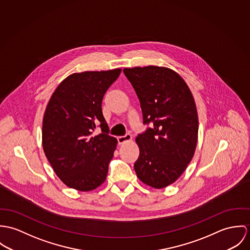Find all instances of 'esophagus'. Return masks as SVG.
<instances>
[{
	"label": "esophagus",
	"instance_id": "1",
	"mask_svg": "<svg viewBox=\"0 0 250 250\" xmlns=\"http://www.w3.org/2000/svg\"><path fill=\"white\" fill-rule=\"evenodd\" d=\"M117 139H118V143H119L120 145H122V144H124V143L130 142V141L132 140V136H131L130 134H126V135H125V136H119Z\"/></svg>",
	"mask_w": 250,
	"mask_h": 250
}]
</instances>
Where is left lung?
Here are the masks:
<instances>
[{
	"label": "left lung",
	"mask_w": 250,
	"mask_h": 250,
	"mask_svg": "<svg viewBox=\"0 0 250 250\" xmlns=\"http://www.w3.org/2000/svg\"><path fill=\"white\" fill-rule=\"evenodd\" d=\"M141 104L144 124L153 126L138 135L134 169L147 186L163 189L175 182L194 157L198 117L185 81L167 67L125 68Z\"/></svg>",
	"instance_id": "1"
}]
</instances>
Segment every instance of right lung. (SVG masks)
Returning <instances> with one entry per match:
<instances>
[{"label": "right lung", "instance_id": "1", "mask_svg": "<svg viewBox=\"0 0 250 250\" xmlns=\"http://www.w3.org/2000/svg\"><path fill=\"white\" fill-rule=\"evenodd\" d=\"M121 72L117 68L72 74L56 87L47 104L43 149L56 175L70 188L89 192L106 179L118 141L107 134L102 102ZM98 124L102 133L94 136Z\"/></svg>", "mask_w": 250, "mask_h": 250}]
</instances>
